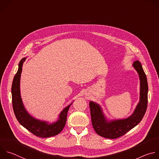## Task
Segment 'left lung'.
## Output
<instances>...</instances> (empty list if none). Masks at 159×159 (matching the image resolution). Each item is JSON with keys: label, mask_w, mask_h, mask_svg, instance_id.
Listing matches in <instances>:
<instances>
[{"label": "left lung", "mask_w": 159, "mask_h": 159, "mask_svg": "<svg viewBox=\"0 0 159 159\" xmlns=\"http://www.w3.org/2000/svg\"><path fill=\"white\" fill-rule=\"evenodd\" d=\"M132 66L137 72L140 79V98L134 111L129 117L109 120L98 103L93 101L89 103L92 126L95 132L101 137L111 139L121 137L137 125L145 115L148 90L147 77L139 61L134 62Z\"/></svg>", "instance_id": "8db88e82"}]
</instances>
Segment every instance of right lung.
Here are the masks:
<instances>
[{
	"label": "right lung",
	"mask_w": 159,
	"mask_h": 159,
	"mask_svg": "<svg viewBox=\"0 0 159 159\" xmlns=\"http://www.w3.org/2000/svg\"><path fill=\"white\" fill-rule=\"evenodd\" d=\"M26 57L23 58L19 64L17 72L14 76L12 85V98L13 110L19 122L35 135L42 137H49L59 134L64 129L67 112L72 102L66 107L59 114L57 120L55 122L40 120L32 116L25 109L20 95V83L23 64Z\"/></svg>",
	"instance_id": "obj_1"
}]
</instances>
